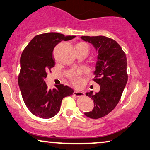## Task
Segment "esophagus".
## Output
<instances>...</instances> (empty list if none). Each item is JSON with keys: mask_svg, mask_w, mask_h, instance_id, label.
Here are the masks:
<instances>
[{"mask_svg": "<svg viewBox=\"0 0 150 150\" xmlns=\"http://www.w3.org/2000/svg\"><path fill=\"white\" fill-rule=\"evenodd\" d=\"M73 94H74L75 96H77V97L84 96L83 92H81V91H75L74 92H73Z\"/></svg>", "mask_w": 150, "mask_h": 150, "instance_id": "esophagus-1", "label": "esophagus"}]
</instances>
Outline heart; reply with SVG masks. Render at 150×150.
<instances>
[{
    "instance_id": "heart-1",
    "label": "heart",
    "mask_w": 150,
    "mask_h": 150,
    "mask_svg": "<svg viewBox=\"0 0 150 150\" xmlns=\"http://www.w3.org/2000/svg\"><path fill=\"white\" fill-rule=\"evenodd\" d=\"M78 44H83V45H85L88 47L87 44H86L84 43H80ZM71 81H72L73 83H74L75 86H81V74H80V73H75V74H73L72 76H71Z\"/></svg>"
}]
</instances>
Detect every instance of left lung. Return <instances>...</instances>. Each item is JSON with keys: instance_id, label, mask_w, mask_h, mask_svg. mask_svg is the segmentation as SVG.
I'll use <instances>...</instances> for the list:
<instances>
[{"instance_id": "left-lung-1", "label": "left lung", "mask_w": 150, "mask_h": 150, "mask_svg": "<svg viewBox=\"0 0 150 150\" xmlns=\"http://www.w3.org/2000/svg\"><path fill=\"white\" fill-rule=\"evenodd\" d=\"M81 39L91 43L98 52L93 80L100 90L86 95L93 100L94 106L86 116L98 119L107 115L116 107L128 81L127 59L122 47L115 40L105 36H82Z\"/></svg>"}]
</instances>
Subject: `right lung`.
Here are the masks:
<instances>
[{
    "mask_svg": "<svg viewBox=\"0 0 150 150\" xmlns=\"http://www.w3.org/2000/svg\"><path fill=\"white\" fill-rule=\"evenodd\" d=\"M75 36L47 33L35 36L23 51L20 58L18 84L29 111L44 119L56 115L60 109L63 98L72 95L73 90L63 84L48 89L44 79L55 65L53 50L62 41H69Z\"/></svg>",
    "mask_w": 150,
    "mask_h": 150,
    "instance_id": "1",
    "label": "right lung"
}]
</instances>
